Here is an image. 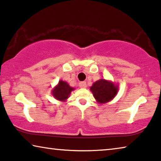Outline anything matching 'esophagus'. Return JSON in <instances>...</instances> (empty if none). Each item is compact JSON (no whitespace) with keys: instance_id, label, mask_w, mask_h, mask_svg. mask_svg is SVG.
<instances>
[{"instance_id":"1","label":"esophagus","mask_w":161,"mask_h":161,"mask_svg":"<svg viewBox=\"0 0 161 161\" xmlns=\"http://www.w3.org/2000/svg\"><path fill=\"white\" fill-rule=\"evenodd\" d=\"M79 86L81 88H85L87 87V84H86L85 81H81V82L79 84Z\"/></svg>"}]
</instances>
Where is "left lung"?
I'll use <instances>...</instances> for the list:
<instances>
[{"label":"left lung","mask_w":161,"mask_h":161,"mask_svg":"<svg viewBox=\"0 0 161 161\" xmlns=\"http://www.w3.org/2000/svg\"><path fill=\"white\" fill-rule=\"evenodd\" d=\"M90 90L96 101L100 104H104L116 97L119 92V85L111 80L100 79L92 84Z\"/></svg>","instance_id":"8db88e82"}]
</instances>
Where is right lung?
Masks as SVG:
<instances>
[{
	"mask_svg": "<svg viewBox=\"0 0 161 161\" xmlns=\"http://www.w3.org/2000/svg\"><path fill=\"white\" fill-rule=\"evenodd\" d=\"M75 89L71 87L68 82L60 80L58 85L55 86L51 90V94L55 99L61 102H66L70 96L71 93Z\"/></svg>",
	"mask_w": 161,
	"mask_h": 161,
	"instance_id": "right-lung-1",
	"label": "right lung"
}]
</instances>
